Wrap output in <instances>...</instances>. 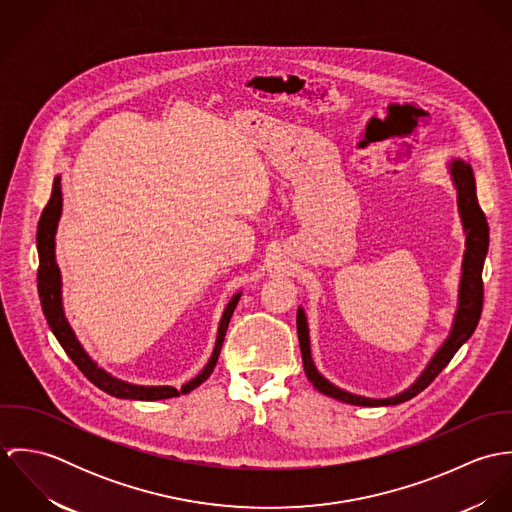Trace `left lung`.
I'll return each mask as SVG.
<instances>
[{
	"label": "left lung",
	"mask_w": 512,
	"mask_h": 512,
	"mask_svg": "<svg viewBox=\"0 0 512 512\" xmlns=\"http://www.w3.org/2000/svg\"><path fill=\"white\" fill-rule=\"evenodd\" d=\"M451 177L457 187V205H459V215L465 228V256H463V274H461V286H459V307L455 313L453 329L445 343L439 347L438 353L426 366V370L420 374V378L404 392L392 396V398H365L357 396L351 392H345L325 380L317 368L313 365L311 359V349H309V331H307V319L303 309H297V337H299V347H301V359H303V370L309 378V382L325 396H331L335 400L355 404V406H394L402 404L416 394H420L426 386L434 382V378L439 372L449 365L453 355L459 351V347L473 335L481 309H483V264L489 248V224L485 219V213L479 207L477 193H475V177L473 169L469 163L461 159H453L451 165Z\"/></svg>",
	"instance_id": "obj_1"
}]
</instances>
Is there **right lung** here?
<instances>
[{
	"mask_svg": "<svg viewBox=\"0 0 512 512\" xmlns=\"http://www.w3.org/2000/svg\"><path fill=\"white\" fill-rule=\"evenodd\" d=\"M61 209H63V195H61V177L55 179L53 183V191H51V199L43 209V215L39 219L37 226V250H39V272H37V290H39V299H41V307L45 313V319L53 331V335L57 337V341L61 343V347L65 349V353L73 359L74 365L80 368V372L100 390H104L110 396L116 398H126V400H163V398H173L179 394H187L193 388H197L199 384H203L211 372L215 370L217 361H219L220 349H222V341L230 323V317L234 313V307L240 299V293H236L220 319L219 335H217V343H215V351L211 361L203 368V372H199L193 380H189L187 384H183L181 390L173 388V386H138V384H130L124 380H118L114 376H110L106 370H102L100 366L86 355V351L80 347V343L74 337L73 329L65 317L63 311V297H61V272L59 266L55 262V232H57V224L61 219Z\"/></svg>",
	"mask_w": 512,
	"mask_h": 512,
	"instance_id": "1",
	"label": "right lung"
}]
</instances>
